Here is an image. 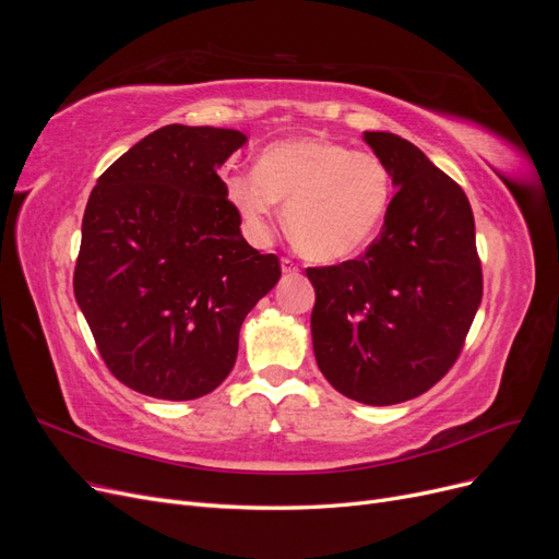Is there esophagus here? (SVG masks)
Here are the masks:
<instances>
[{"label": "esophagus", "mask_w": 559, "mask_h": 559, "mask_svg": "<svg viewBox=\"0 0 559 559\" xmlns=\"http://www.w3.org/2000/svg\"><path fill=\"white\" fill-rule=\"evenodd\" d=\"M282 273L296 275V273H298V265H296L292 259H282Z\"/></svg>", "instance_id": "34e87169"}]
</instances>
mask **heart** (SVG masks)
I'll return each mask as SVG.
<instances>
[{"mask_svg":"<svg viewBox=\"0 0 559 559\" xmlns=\"http://www.w3.org/2000/svg\"><path fill=\"white\" fill-rule=\"evenodd\" d=\"M226 191L253 242L270 240L282 200L286 228L302 257L333 263L357 257L376 240L394 179L376 154L300 138L270 144L257 170L230 177Z\"/></svg>","mask_w":559,"mask_h":559,"instance_id":"1","label":"heart"}]
</instances>
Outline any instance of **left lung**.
<instances>
[{
  "label": "left lung",
  "mask_w": 559,
  "mask_h": 559,
  "mask_svg": "<svg viewBox=\"0 0 559 559\" xmlns=\"http://www.w3.org/2000/svg\"><path fill=\"white\" fill-rule=\"evenodd\" d=\"M396 186L378 238L359 259L308 267L312 345L343 396L394 405L454 366L483 298L476 224L462 186L392 132H364Z\"/></svg>",
  "instance_id": "8db88e82"
}]
</instances>
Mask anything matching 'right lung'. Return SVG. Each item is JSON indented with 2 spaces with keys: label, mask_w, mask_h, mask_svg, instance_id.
<instances>
[{
  "label": "right lung",
  "mask_w": 559,
  "mask_h": 559,
  "mask_svg": "<svg viewBox=\"0 0 559 559\" xmlns=\"http://www.w3.org/2000/svg\"><path fill=\"white\" fill-rule=\"evenodd\" d=\"M245 142L238 130L165 126L88 198L74 296L111 376L144 396L214 392L238 359L245 317L282 275L275 253L242 238L216 175Z\"/></svg>",
  "instance_id": "obj_1"
}]
</instances>
